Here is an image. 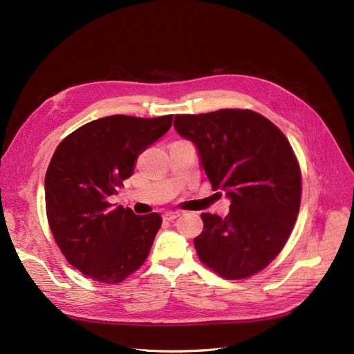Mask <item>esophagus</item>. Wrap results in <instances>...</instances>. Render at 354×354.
Returning <instances> with one entry per match:
<instances>
[{
    "instance_id": "1",
    "label": "esophagus",
    "mask_w": 354,
    "mask_h": 354,
    "mask_svg": "<svg viewBox=\"0 0 354 354\" xmlns=\"http://www.w3.org/2000/svg\"><path fill=\"white\" fill-rule=\"evenodd\" d=\"M180 216V213L179 212H165L163 213V218L165 220H167V221H170V220H175L176 217H179Z\"/></svg>"
}]
</instances>
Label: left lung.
Here are the masks:
<instances>
[{
    "instance_id": "8db88e82",
    "label": "left lung",
    "mask_w": 354,
    "mask_h": 354,
    "mask_svg": "<svg viewBox=\"0 0 354 354\" xmlns=\"http://www.w3.org/2000/svg\"><path fill=\"white\" fill-rule=\"evenodd\" d=\"M175 129L189 140L214 191H225L230 212L203 213L194 239L207 267L225 279L266 268L289 239L300 205V169L290 142L252 111L220 109L176 115Z\"/></svg>"
}]
</instances>
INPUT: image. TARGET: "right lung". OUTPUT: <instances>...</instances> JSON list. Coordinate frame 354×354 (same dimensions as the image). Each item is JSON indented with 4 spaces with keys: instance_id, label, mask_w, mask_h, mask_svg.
<instances>
[{
    "instance_id": "1",
    "label": "right lung",
    "mask_w": 354,
    "mask_h": 354,
    "mask_svg": "<svg viewBox=\"0 0 354 354\" xmlns=\"http://www.w3.org/2000/svg\"><path fill=\"white\" fill-rule=\"evenodd\" d=\"M174 115L104 116L64 138L45 176L46 214L68 263L95 281L113 284L146 261L162 225L108 203L133 175L136 159L172 127Z\"/></svg>"
}]
</instances>
